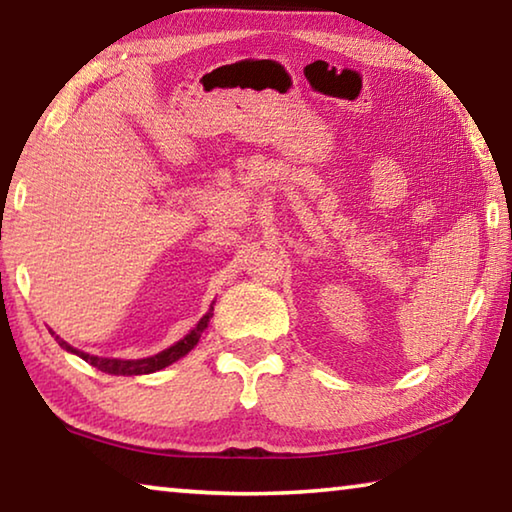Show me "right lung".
Here are the masks:
<instances>
[{
	"instance_id": "obj_1",
	"label": "right lung",
	"mask_w": 512,
	"mask_h": 512,
	"mask_svg": "<svg viewBox=\"0 0 512 512\" xmlns=\"http://www.w3.org/2000/svg\"><path fill=\"white\" fill-rule=\"evenodd\" d=\"M212 311H214V307H210V311H207V314L201 320H198V325L185 336V339H180L178 343H173L171 348L162 350L158 354H153V357H146V359H106V357H94V354H88V352H81V350L72 348V345L60 339V336H56L54 332H51V329H49V332H51V336H56V341H58L60 348L76 354V357H81L83 361H88L90 366H94V368L101 370V372H108V375H149V372H158L162 368L171 366L173 361L183 359L189 350H194V345L198 343V339H201V334L205 332L207 325H210Z\"/></svg>"
}]
</instances>
